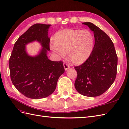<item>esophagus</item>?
Returning a JSON list of instances; mask_svg holds the SVG:
<instances>
[{
  "mask_svg": "<svg viewBox=\"0 0 129 129\" xmlns=\"http://www.w3.org/2000/svg\"><path fill=\"white\" fill-rule=\"evenodd\" d=\"M63 65H64V69L65 70H67L68 69L70 68V66H69V65L68 63H67V62H64Z\"/></svg>",
  "mask_w": 129,
  "mask_h": 129,
  "instance_id": "obj_1",
  "label": "esophagus"
}]
</instances>
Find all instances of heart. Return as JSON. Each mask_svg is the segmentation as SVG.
Instances as JSON below:
<instances>
[{
    "label": "heart",
    "mask_w": 129,
    "mask_h": 129,
    "mask_svg": "<svg viewBox=\"0 0 129 129\" xmlns=\"http://www.w3.org/2000/svg\"><path fill=\"white\" fill-rule=\"evenodd\" d=\"M94 38L89 30L64 29L57 33L55 44L51 48L61 55L69 53V58L72 64L79 65L86 61L93 51Z\"/></svg>",
    "instance_id": "obj_1"
}]
</instances>
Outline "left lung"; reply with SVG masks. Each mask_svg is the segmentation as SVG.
Here are the masks:
<instances>
[{
    "instance_id": "8db88e82",
    "label": "left lung",
    "mask_w": 129,
    "mask_h": 129,
    "mask_svg": "<svg viewBox=\"0 0 129 129\" xmlns=\"http://www.w3.org/2000/svg\"><path fill=\"white\" fill-rule=\"evenodd\" d=\"M83 24L93 31L95 45L87 60L75 67L77 72L75 87L84 96L95 97L104 93L114 82L118 57L113 42L104 31L92 23Z\"/></svg>"
}]
</instances>
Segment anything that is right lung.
<instances>
[{"label": "right lung", "instance_id": "add662e5", "mask_svg": "<svg viewBox=\"0 0 129 129\" xmlns=\"http://www.w3.org/2000/svg\"><path fill=\"white\" fill-rule=\"evenodd\" d=\"M50 24L36 23L31 26L15 42L10 58L9 69L11 80L16 88L25 96L39 99L47 97L54 91L59 77L65 70L61 61L48 59ZM36 40L43 48L35 57L29 56L25 45Z\"/></svg>", "mask_w": 129, "mask_h": 129}]
</instances>
